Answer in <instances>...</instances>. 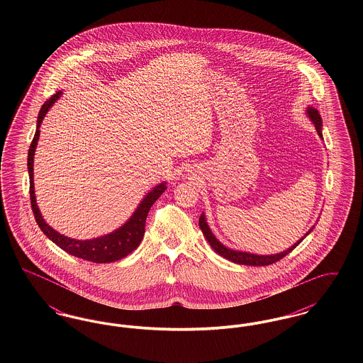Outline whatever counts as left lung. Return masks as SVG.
Listing matches in <instances>:
<instances>
[{
    "label": "left lung",
    "mask_w": 363,
    "mask_h": 363,
    "mask_svg": "<svg viewBox=\"0 0 363 363\" xmlns=\"http://www.w3.org/2000/svg\"><path fill=\"white\" fill-rule=\"evenodd\" d=\"M308 116H309V118H311L313 123H314L315 130H317V133L320 135V138H323V133H321L323 121H321V117H320L318 111H317L315 108L309 107V108H308ZM199 225H200V228H201L204 237H206L207 241L209 242V245L212 246V249H213L219 256L225 257V259H230V261H233V262H235V264L253 265V267H255V265H262V267H264V265H269V264L277 262L279 259H281L283 257H286L289 253H291L294 249L303 240V238L299 240L296 243H294L290 249H287V250H284V252H281V253L271 255V256H259V255H250V253H245V252H237V250H231V249L225 247V245H222L220 242L215 238V235H213L212 231L209 230L207 222H206L204 213H203V215L200 216V219H199ZM306 235H308V234H306Z\"/></svg>",
    "instance_id": "left-lung-1"
}]
</instances>
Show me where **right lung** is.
Wrapping results in <instances>:
<instances>
[{
  "mask_svg": "<svg viewBox=\"0 0 363 363\" xmlns=\"http://www.w3.org/2000/svg\"><path fill=\"white\" fill-rule=\"evenodd\" d=\"M60 95H61V92L54 94L52 98L49 101H46L42 106V108L38 114L36 132H35L34 138H33L30 150H28L27 166H28V174H30V199H31V208L34 212L35 220L49 240H52L57 246H60L62 250H65L67 253H69L74 257L98 262V264L113 262V261L123 259L129 253H132L143 240L144 233H145V220H147L148 211H150V208L152 207V204L155 203L156 200L160 197V194L167 189L166 184H160L151 190L145 196V199L141 201V204L135 211L132 218L118 230L113 231L111 234H107V235L99 237V238H94V240L77 241V240H72V238H68V237L57 233L54 228H52L43 220L40 211L36 206L34 190V155L38 138H39L40 123L43 121L49 108L60 98Z\"/></svg>",
  "mask_w": 363,
  "mask_h": 363,
  "instance_id": "1",
  "label": "right lung"
}]
</instances>
